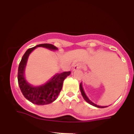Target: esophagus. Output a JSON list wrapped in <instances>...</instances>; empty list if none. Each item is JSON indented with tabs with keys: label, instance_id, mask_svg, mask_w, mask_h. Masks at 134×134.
I'll return each mask as SVG.
<instances>
[{
	"label": "esophagus",
	"instance_id": "esophagus-1",
	"mask_svg": "<svg viewBox=\"0 0 134 134\" xmlns=\"http://www.w3.org/2000/svg\"><path fill=\"white\" fill-rule=\"evenodd\" d=\"M82 67V63H77V64H76L74 66V67H73V71H77V70H78V69H81Z\"/></svg>",
	"mask_w": 134,
	"mask_h": 134
}]
</instances>
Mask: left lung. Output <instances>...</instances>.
I'll return each mask as SVG.
<instances>
[{"label": "left lung", "instance_id": "obj_1", "mask_svg": "<svg viewBox=\"0 0 134 134\" xmlns=\"http://www.w3.org/2000/svg\"><path fill=\"white\" fill-rule=\"evenodd\" d=\"M80 91H81V94H82V97H83V98L85 99V100L87 101V102H88V104H90L92 105V106H94V107H97V108H106V107H100V106H98V105L96 104H94V102H92V101L91 100H89V98L87 97V96L86 95V94L85 92H84V90H83V88H82V83H81L80 84Z\"/></svg>", "mask_w": 134, "mask_h": 134}]
</instances>
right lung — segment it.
I'll list each match as a JSON object with an SVG mask.
<instances>
[{"label": "right lung", "instance_id": "1", "mask_svg": "<svg viewBox=\"0 0 134 134\" xmlns=\"http://www.w3.org/2000/svg\"><path fill=\"white\" fill-rule=\"evenodd\" d=\"M37 47H43L50 50H57V48L52 44L43 43L30 48L22 56L19 64L18 71V82L21 92L25 98L33 104L37 105H45L52 103L57 99L59 94L63 87L65 79L71 74V71L57 73L48 82L38 87H34L26 81L24 77L25 67L27 58L34 49Z\"/></svg>", "mask_w": 134, "mask_h": 134}]
</instances>
